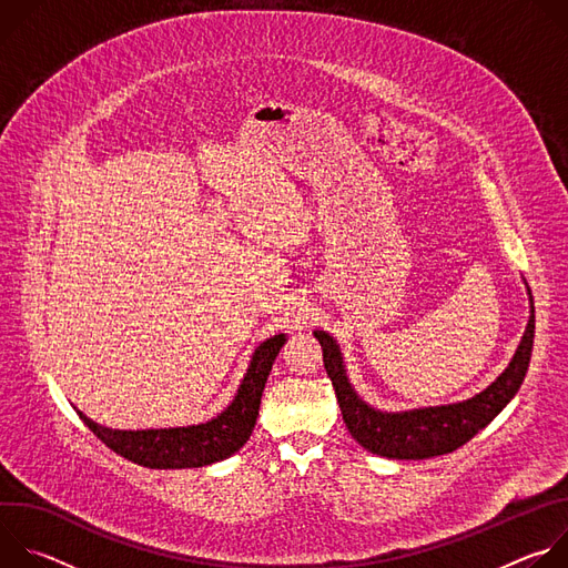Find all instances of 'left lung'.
Here are the masks:
<instances>
[{
    "label": "left lung",
    "mask_w": 568,
    "mask_h": 568,
    "mask_svg": "<svg viewBox=\"0 0 568 568\" xmlns=\"http://www.w3.org/2000/svg\"><path fill=\"white\" fill-rule=\"evenodd\" d=\"M314 337L321 344L323 366H326V373L333 379L339 409L351 436L371 454L397 460H420L449 454L471 440L515 397L530 364L535 339V307L530 298V318L521 344L508 368L488 388L465 402L402 414H386L368 407L348 382L337 342L323 331H314Z\"/></svg>",
    "instance_id": "8db88e82"
}]
</instances>
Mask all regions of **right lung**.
Masks as SVG:
<instances>
[{"mask_svg": "<svg viewBox=\"0 0 568 568\" xmlns=\"http://www.w3.org/2000/svg\"><path fill=\"white\" fill-rule=\"evenodd\" d=\"M285 342V335H274L254 351L245 379H242L233 402L209 423L173 429L125 432L103 427L78 409L75 414L112 452L150 469L202 467L224 460L250 440L267 375Z\"/></svg>", "mask_w": 568, "mask_h": 568, "instance_id": "right-lung-1", "label": "right lung"}]
</instances>
